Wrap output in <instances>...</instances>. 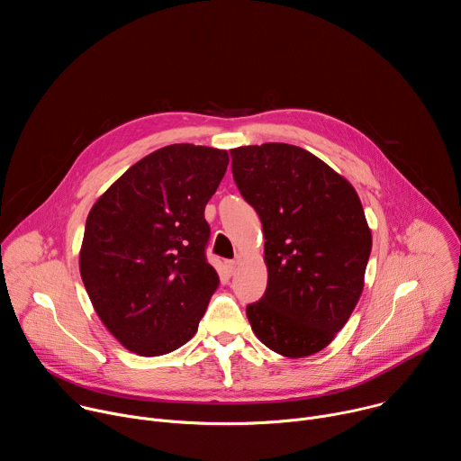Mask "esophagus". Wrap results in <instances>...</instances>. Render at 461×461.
<instances>
[{
    "instance_id": "34e87169",
    "label": "esophagus",
    "mask_w": 461,
    "mask_h": 461,
    "mask_svg": "<svg viewBox=\"0 0 461 461\" xmlns=\"http://www.w3.org/2000/svg\"><path fill=\"white\" fill-rule=\"evenodd\" d=\"M237 265H239V260H226L224 262V267H226V272L231 276V274H235V270H237Z\"/></svg>"
}]
</instances>
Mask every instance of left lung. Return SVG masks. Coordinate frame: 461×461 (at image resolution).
Masks as SVG:
<instances>
[{
  "label": "left lung",
  "instance_id": "left-lung-1",
  "mask_svg": "<svg viewBox=\"0 0 461 461\" xmlns=\"http://www.w3.org/2000/svg\"><path fill=\"white\" fill-rule=\"evenodd\" d=\"M260 217L268 286L246 308L253 334L285 357L330 345L365 286L372 233L354 185L310 151L279 142L230 151Z\"/></svg>",
  "mask_w": 461,
  "mask_h": 461
}]
</instances>
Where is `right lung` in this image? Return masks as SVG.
<instances>
[{
	"label": "right lung",
	"instance_id": "add662e5",
	"mask_svg": "<svg viewBox=\"0 0 461 461\" xmlns=\"http://www.w3.org/2000/svg\"><path fill=\"white\" fill-rule=\"evenodd\" d=\"M226 149L160 148L131 166L93 204L80 276L104 326L144 357L185 345L219 288L206 260L204 208L217 191Z\"/></svg>",
	"mask_w": 461,
	"mask_h": 461
}]
</instances>
